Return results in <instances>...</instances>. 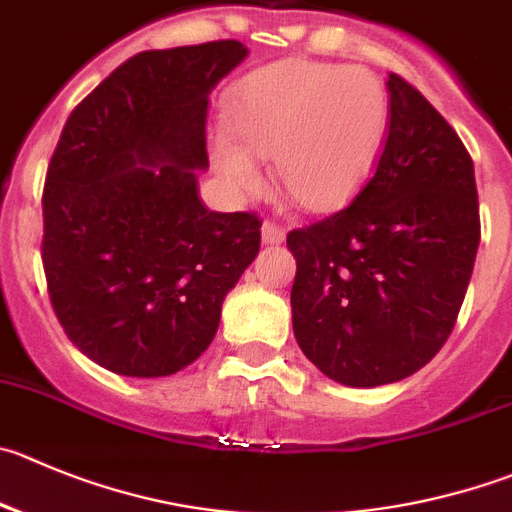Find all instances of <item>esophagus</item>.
Returning a JSON list of instances; mask_svg holds the SVG:
<instances>
[{
	"instance_id": "esophagus-1",
	"label": "esophagus",
	"mask_w": 512,
	"mask_h": 512,
	"mask_svg": "<svg viewBox=\"0 0 512 512\" xmlns=\"http://www.w3.org/2000/svg\"><path fill=\"white\" fill-rule=\"evenodd\" d=\"M284 238H286V231L279 226V223L264 221V226H261V241L269 243V246H279V243H284Z\"/></svg>"
}]
</instances>
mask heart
Wrapping results in <instances>:
<instances>
[{
	"instance_id": "obj_1",
	"label": "heart",
	"mask_w": 512,
	"mask_h": 512,
	"mask_svg": "<svg viewBox=\"0 0 512 512\" xmlns=\"http://www.w3.org/2000/svg\"><path fill=\"white\" fill-rule=\"evenodd\" d=\"M389 133V95L364 67L271 62L228 95L226 125L211 135V160L238 193L259 191L271 155L281 191L309 211H329L359 191Z\"/></svg>"
}]
</instances>
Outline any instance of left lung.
Here are the masks:
<instances>
[{
    "mask_svg": "<svg viewBox=\"0 0 512 512\" xmlns=\"http://www.w3.org/2000/svg\"><path fill=\"white\" fill-rule=\"evenodd\" d=\"M387 90L372 178L347 208L286 236L296 342L347 387L399 382L440 352L480 243L470 153L410 82L392 72Z\"/></svg>",
    "mask_w": 512,
    "mask_h": 512,
    "instance_id": "obj_1",
    "label": "left lung"
}]
</instances>
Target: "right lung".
Listing matches in <instances>:
<instances>
[{"mask_svg":"<svg viewBox=\"0 0 512 512\" xmlns=\"http://www.w3.org/2000/svg\"><path fill=\"white\" fill-rule=\"evenodd\" d=\"M238 40L150 50L105 77L62 128L42 193V266L70 342L123 377H168L213 342L261 246L256 213L208 211L213 87Z\"/></svg>","mask_w":512,"mask_h":512,"instance_id":"add662e5","label":"right lung"}]
</instances>
